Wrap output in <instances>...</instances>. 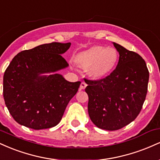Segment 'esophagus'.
<instances>
[{"mask_svg": "<svg viewBox=\"0 0 160 160\" xmlns=\"http://www.w3.org/2000/svg\"><path fill=\"white\" fill-rule=\"evenodd\" d=\"M86 86H87V84H86L85 82H82L81 83H80V89H85V88L86 87Z\"/></svg>", "mask_w": 160, "mask_h": 160, "instance_id": "1", "label": "esophagus"}]
</instances>
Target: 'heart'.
<instances>
[{
  "instance_id": "b5f03b06",
  "label": "heart",
  "mask_w": 160,
  "mask_h": 160,
  "mask_svg": "<svg viewBox=\"0 0 160 160\" xmlns=\"http://www.w3.org/2000/svg\"><path fill=\"white\" fill-rule=\"evenodd\" d=\"M118 58V52L114 48L94 46L77 55L75 62L82 68H89L88 74L92 78L101 79L113 71Z\"/></svg>"
}]
</instances>
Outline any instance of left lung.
I'll return each instance as SVG.
<instances>
[{
    "mask_svg": "<svg viewBox=\"0 0 160 160\" xmlns=\"http://www.w3.org/2000/svg\"><path fill=\"white\" fill-rule=\"evenodd\" d=\"M120 57L111 74L98 80H86L88 112L102 129H120L135 120L144 104L149 71L142 57L113 43Z\"/></svg>",
    "mask_w": 160,
    "mask_h": 160,
    "instance_id": "left-lung-1",
    "label": "left lung"
}]
</instances>
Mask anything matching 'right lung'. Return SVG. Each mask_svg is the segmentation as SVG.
<instances>
[{
  "instance_id": "1",
  "label": "right lung",
  "mask_w": 160,
  "mask_h": 160,
  "mask_svg": "<svg viewBox=\"0 0 160 160\" xmlns=\"http://www.w3.org/2000/svg\"><path fill=\"white\" fill-rule=\"evenodd\" d=\"M70 47L71 43H45L12 58L3 74V93L7 109L19 124L39 130L59 123L81 82H69L59 74H42L67 68L62 55Z\"/></svg>"
}]
</instances>
